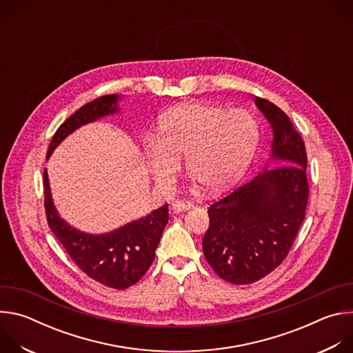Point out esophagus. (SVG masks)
<instances>
[{"instance_id":"obj_1","label":"esophagus","mask_w":353,"mask_h":353,"mask_svg":"<svg viewBox=\"0 0 353 353\" xmlns=\"http://www.w3.org/2000/svg\"><path fill=\"white\" fill-rule=\"evenodd\" d=\"M192 205L191 203H187V201H174V203L172 204V210L174 212H180V211H187L190 210Z\"/></svg>"}]
</instances>
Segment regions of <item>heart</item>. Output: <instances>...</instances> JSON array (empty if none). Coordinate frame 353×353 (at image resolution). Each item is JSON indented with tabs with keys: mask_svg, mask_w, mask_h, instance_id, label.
Masks as SVG:
<instances>
[{
	"mask_svg": "<svg viewBox=\"0 0 353 353\" xmlns=\"http://www.w3.org/2000/svg\"><path fill=\"white\" fill-rule=\"evenodd\" d=\"M260 142L257 119L247 110H228L207 103H187L165 113L157 141H145L148 168L155 180L172 184L180 161L208 192L239 181L253 162Z\"/></svg>",
	"mask_w": 353,
	"mask_h": 353,
	"instance_id": "1",
	"label": "heart"
}]
</instances>
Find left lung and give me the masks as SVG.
<instances>
[{
	"label": "left lung",
	"mask_w": 353,
	"mask_h": 353,
	"mask_svg": "<svg viewBox=\"0 0 353 353\" xmlns=\"http://www.w3.org/2000/svg\"><path fill=\"white\" fill-rule=\"evenodd\" d=\"M274 131L268 168L210 207L204 256L219 278L234 285L263 279L289 254L306 215L309 181L305 142L289 117L267 99L256 97Z\"/></svg>",
	"instance_id": "1"
}]
</instances>
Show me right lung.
<instances>
[{"mask_svg": "<svg viewBox=\"0 0 353 353\" xmlns=\"http://www.w3.org/2000/svg\"><path fill=\"white\" fill-rule=\"evenodd\" d=\"M117 94L100 96L68 117L53 135L47 158L56 146L81 125L117 112ZM44 210L48 228L67 250L71 260L93 281L113 289L137 283L155 259V250L169 221L168 204L139 221L106 234H88L65 223L57 214L50 194L47 172L43 173Z\"/></svg>", "mask_w": 353, "mask_h": 353, "instance_id": "add662e5", "label": "right lung"}]
</instances>
